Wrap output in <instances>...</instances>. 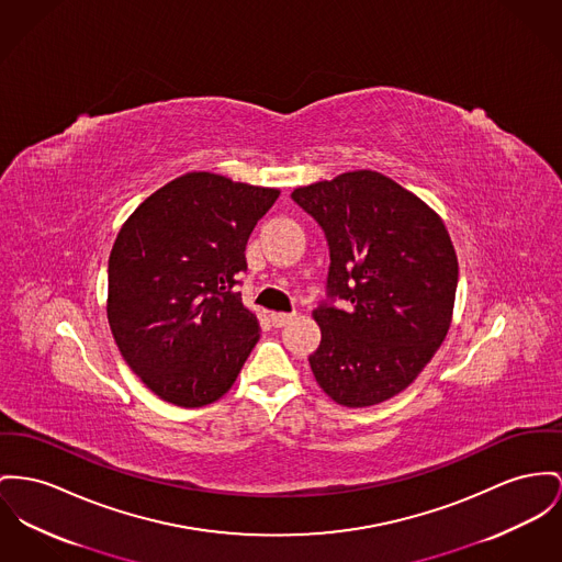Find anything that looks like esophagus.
<instances>
[{
  "label": "esophagus",
  "instance_id": "34e87169",
  "mask_svg": "<svg viewBox=\"0 0 562 562\" xmlns=\"http://www.w3.org/2000/svg\"><path fill=\"white\" fill-rule=\"evenodd\" d=\"M294 317V313H270V322H272V326H277V328H281V326H285L290 319Z\"/></svg>",
  "mask_w": 562,
  "mask_h": 562
}]
</instances>
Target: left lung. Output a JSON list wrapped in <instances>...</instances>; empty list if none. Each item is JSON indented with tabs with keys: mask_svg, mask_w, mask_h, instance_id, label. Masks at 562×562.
Returning a JSON list of instances; mask_svg holds the SVG:
<instances>
[{
	"mask_svg": "<svg viewBox=\"0 0 562 562\" xmlns=\"http://www.w3.org/2000/svg\"><path fill=\"white\" fill-rule=\"evenodd\" d=\"M292 200L330 249L328 300L313 311L322 342L308 356L311 371L338 405H379L412 385L448 335L458 260L446 224L373 170L294 189Z\"/></svg>",
	"mask_w": 562,
	"mask_h": 562,
	"instance_id": "left-lung-1",
	"label": "left lung"
}]
</instances>
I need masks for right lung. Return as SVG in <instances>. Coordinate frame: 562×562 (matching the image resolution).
I'll use <instances>...</instances> for the list:
<instances>
[{"label":"right lung","instance_id":"add662e5","mask_svg":"<svg viewBox=\"0 0 562 562\" xmlns=\"http://www.w3.org/2000/svg\"><path fill=\"white\" fill-rule=\"evenodd\" d=\"M279 189L188 172L123 224L109 260V324L143 383L177 407L232 387L260 338L236 285L245 247Z\"/></svg>","mask_w":562,"mask_h":562}]
</instances>
